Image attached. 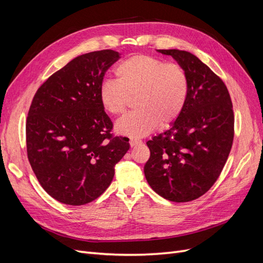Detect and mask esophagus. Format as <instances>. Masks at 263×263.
<instances>
[{
    "label": "esophagus",
    "instance_id": "34e87169",
    "mask_svg": "<svg viewBox=\"0 0 263 263\" xmlns=\"http://www.w3.org/2000/svg\"><path fill=\"white\" fill-rule=\"evenodd\" d=\"M141 140L140 139H136V138H130L129 139V144H130V147H136L138 145L141 144Z\"/></svg>",
    "mask_w": 263,
    "mask_h": 263
}]
</instances>
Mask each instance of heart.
<instances>
[{"instance_id":"1","label":"heart","mask_w":263,"mask_h":263,"mask_svg":"<svg viewBox=\"0 0 263 263\" xmlns=\"http://www.w3.org/2000/svg\"><path fill=\"white\" fill-rule=\"evenodd\" d=\"M114 73L116 80H105L100 87L103 108L112 115H121L134 97L138 108L116 123L118 134L142 137L158 126L166 128L181 116L190 92V79L182 66L136 54L119 63Z\"/></svg>"}]
</instances>
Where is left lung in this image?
I'll return each instance as SVG.
<instances>
[{
  "mask_svg": "<svg viewBox=\"0 0 263 263\" xmlns=\"http://www.w3.org/2000/svg\"><path fill=\"white\" fill-rule=\"evenodd\" d=\"M186 70L190 92L181 116L168 130L147 141L145 177L171 202L196 200L213 186L234 140L233 103L225 83L193 53L159 49Z\"/></svg>",
  "mask_w": 263,
  "mask_h": 263,
  "instance_id": "8db88e82",
  "label": "left lung"
}]
</instances>
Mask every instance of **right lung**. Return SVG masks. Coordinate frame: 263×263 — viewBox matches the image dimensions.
<instances>
[{
    "label": "right lung",
    "instance_id": "right-lung-1",
    "mask_svg": "<svg viewBox=\"0 0 263 263\" xmlns=\"http://www.w3.org/2000/svg\"><path fill=\"white\" fill-rule=\"evenodd\" d=\"M119 58L110 49L79 55L31 101L27 157L43 189L60 203L84 205L104 193L129 149L128 138L110 134L113 123L99 98L106 71Z\"/></svg>",
    "mask_w": 263,
    "mask_h": 263
}]
</instances>
